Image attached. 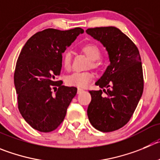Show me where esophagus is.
Masks as SVG:
<instances>
[{
    "label": "esophagus",
    "mask_w": 160,
    "mask_h": 160,
    "mask_svg": "<svg viewBox=\"0 0 160 160\" xmlns=\"http://www.w3.org/2000/svg\"><path fill=\"white\" fill-rule=\"evenodd\" d=\"M83 92V90L82 88H78V90H77V93H78V94L82 93Z\"/></svg>",
    "instance_id": "esophagus-1"
}]
</instances>
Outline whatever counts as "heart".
Masks as SVG:
<instances>
[{"mask_svg":"<svg viewBox=\"0 0 160 160\" xmlns=\"http://www.w3.org/2000/svg\"><path fill=\"white\" fill-rule=\"evenodd\" d=\"M80 51L91 60L89 66L93 68H98L101 65V62L98 58L101 56V51L96 45L93 43H88L80 48ZM72 55L70 52H65L62 55V64L65 68H69L71 66ZM93 78L92 73L85 72H74L68 76L66 79V83L71 86H77L78 88L86 87Z\"/></svg>","mask_w":160,"mask_h":160,"instance_id":"1","label":"heart"}]
</instances>
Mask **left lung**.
Segmentation results:
<instances>
[{
    "label": "left lung",
    "instance_id": "1",
    "mask_svg": "<svg viewBox=\"0 0 160 160\" xmlns=\"http://www.w3.org/2000/svg\"><path fill=\"white\" fill-rule=\"evenodd\" d=\"M86 32L102 43L110 62L95 83L102 91L89 92L92 101L88 117L96 129L112 132L127 124L141 98L144 77L141 56L136 45L118 28H88Z\"/></svg>",
    "mask_w": 160,
    "mask_h": 160
}]
</instances>
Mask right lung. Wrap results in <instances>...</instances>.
Instances as JSON below:
<instances>
[{
    "instance_id": "1",
    "label": "right lung",
    "mask_w": 160,
    "mask_h": 160,
    "mask_svg": "<svg viewBox=\"0 0 160 160\" xmlns=\"http://www.w3.org/2000/svg\"><path fill=\"white\" fill-rule=\"evenodd\" d=\"M82 33L80 28L43 30L31 36L19 53L14 73L18 108L33 129L49 132L63 122L77 88L55 79L61 73L62 53Z\"/></svg>"
}]
</instances>
